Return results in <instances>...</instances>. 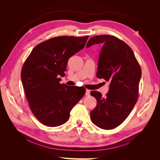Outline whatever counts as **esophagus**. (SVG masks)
I'll use <instances>...</instances> for the list:
<instances>
[{
    "label": "esophagus",
    "instance_id": "obj_1",
    "mask_svg": "<svg viewBox=\"0 0 160 160\" xmlns=\"http://www.w3.org/2000/svg\"><path fill=\"white\" fill-rule=\"evenodd\" d=\"M85 95H90V90L87 89H86V92H85Z\"/></svg>",
    "mask_w": 160,
    "mask_h": 160
}]
</instances>
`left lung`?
<instances>
[{
    "label": "left lung",
    "mask_w": 160,
    "mask_h": 160,
    "mask_svg": "<svg viewBox=\"0 0 160 160\" xmlns=\"http://www.w3.org/2000/svg\"><path fill=\"white\" fill-rule=\"evenodd\" d=\"M103 43L96 76L109 82L108 93L103 97L99 91L91 95L97 100L90 112L91 122L103 129L118 127L126 119L138 101V84L142 69L132 49L126 43L111 35L91 37L86 47Z\"/></svg>",
    "instance_id": "8db88e82"
}]
</instances>
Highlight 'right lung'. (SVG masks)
<instances>
[{
  "label": "right lung",
  "mask_w": 160,
  "mask_h": 160,
  "mask_svg": "<svg viewBox=\"0 0 160 160\" xmlns=\"http://www.w3.org/2000/svg\"><path fill=\"white\" fill-rule=\"evenodd\" d=\"M89 36H61L37 45L21 70V81L32 113L49 127L64 124L85 93L84 88L61 84L69 59L83 49Z\"/></svg>",
  "instance_id": "obj_1"
}]
</instances>
